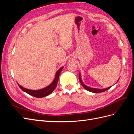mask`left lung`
<instances>
[{"label": "left lung", "mask_w": 134, "mask_h": 134, "mask_svg": "<svg viewBox=\"0 0 134 134\" xmlns=\"http://www.w3.org/2000/svg\"><path fill=\"white\" fill-rule=\"evenodd\" d=\"M79 80H80V83L82 84V85L83 86V87L86 89V90H87V91H90V92H93V93H100V92H104V91H107V90H108V89H109L111 87H108V88H106V89H103V90H99V89H96V88H90V87H87V86H86V85H84V84H83V83L82 82V80H81V78H80V74H79Z\"/></svg>", "instance_id": "left-lung-1"}]
</instances>
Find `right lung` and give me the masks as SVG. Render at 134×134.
<instances>
[{
  "mask_svg": "<svg viewBox=\"0 0 134 134\" xmlns=\"http://www.w3.org/2000/svg\"><path fill=\"white\" fill-rule=\"evenodd\" d=\"M63 68V67L61 68L60 69L57 71V72H56L55 78L54 80L53 81V82H52L50 85V86H48L47 87L42 89V90H37V91L30 90H28V89L23 88L22 86H20V85H19L18 84V85L19 87V88H21L23 91L28 93V94L34 96L35 97H37V98H42V97H46L48 95H49L50 94H51V93L53 92L54 90L56 88V86H57V84H58V80H59V75L60 74V72L62 71Z\"/></svg>",
  "mask_w": 134,
  "mask_h": 134,
  "instance_id": "right-lung-1",
  "label": "right lung"
}]
</instances>
